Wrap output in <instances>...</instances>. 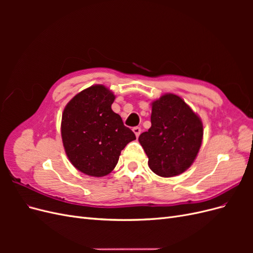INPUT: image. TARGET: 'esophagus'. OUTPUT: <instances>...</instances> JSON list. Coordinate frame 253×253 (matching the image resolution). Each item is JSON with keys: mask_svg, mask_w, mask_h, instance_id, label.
<instances>
[{"mask_svg": "<svg viewBox=\"0 0 253 253\" xmlns=\"http://www.w3.org/2000/svg\"><path fill=\"white\" fill-rule=\"evenodd\" d=\"M133 132H134V134L136 135L137 138H138V136H139L140 133H141V128H140L139 126H135V127H133Z\"/></svg>", "mask_w": 253, "mask_h": 253, "instance_id": "1", "label": "esophagus"}]
</instances>
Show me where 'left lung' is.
<instances>
[{"label":"left lung","mask_w":253,"mask_h":253,"mask_svg":"<svg viewBox=\"0 0 253 253\" xmlns=\"http://www.w3.org/2000/svg\"><path fill=\"white\" fill-rule=\"evenodd\" d=\"M151 124L138 138L150 169L163 177L188 170L202 145L201 118L180 97L166 94L152 102Z\"/></svg>","instance_id":"8db88e82"}]
</instances>
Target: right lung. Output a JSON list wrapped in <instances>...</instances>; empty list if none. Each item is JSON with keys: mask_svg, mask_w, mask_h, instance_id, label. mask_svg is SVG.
Wrapping results in <instances>:
<instances>
[{"mask_svg": "<svg viewBox=\"0 0 253 253\" xmlns=\"http://www.w3.org/2000/svg\"><path fill=\"white\" fill-rule=\"evenodd\" d=\"M115 96L104 85L80 91L62 114L61 136L70 162L80 172L101 177L116 167L121 151L136 139L112 110Z\"/></svg>", "mask_w": 253, "mask_h": 253, "instance_id": "add662e5", "label": "right lung"}]
</instances>
